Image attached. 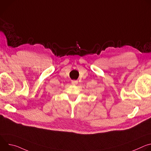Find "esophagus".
<instances>
[{
  "label": "esophagus",
  "instance_id": "obj_1",
  "mask_svg": "<svg viewBox=\"0 0 151 151\" xmlns=\"http://www.w3.org/2000/svg\"><path fill=\"white\" fill-rule=\"evenodd\" d=\"M72 84H73V85H76V84L78 83V81H72Z\"/></svg>",
  "mask_w": 151,
  "mask_h": 151
}]
</instances>
